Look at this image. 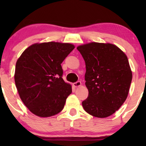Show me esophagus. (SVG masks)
I'll list each match as a JSON object with an SVG mask.
<instances>
[{
    "label": "esophagus",
    "instance_id": "34e87169",
    "mask_svg": "<svg viewBox=\"0 0 146 146\" xmlns=\"http://www.w3.org/2000/svg\"><path fill=\"white\" fill-rule=\"evenodd\" d=\"M81 85H82V83H81V82H80V81H78V82H76L73 84V86L75 88H78Z\"/></svg>",
    "mask_w": 146,
    "mask_h": 146
}]
</instances>
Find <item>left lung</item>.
<instances>
[{
    "mask_svg": "<svg viewBox=\"0 0 146 146\" xmlns=\"http://www.w3.org/2000/svg\"><path fill=\"white\" fill-rule=\"evenodd\" d=\"M86 64V86L88 97L84 110L104 118L112 115L126 100L132 72L125 54L110 43L90 42L77 47Z\"/></svg>",
    "mask_w": 146,
    "mask_h": 146,
    "instance_id": "obj_1",
    "label": "left lung"
}]
</instances>
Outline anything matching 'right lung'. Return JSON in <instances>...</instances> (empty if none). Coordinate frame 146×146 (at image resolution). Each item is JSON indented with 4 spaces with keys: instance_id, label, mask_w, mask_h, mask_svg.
<instances>
[{
    "instance_id": "obj_1",
    "label": "right lung",
    "mask_w": 146,
    "mask_h": 146,
    "mask_svg": "<svg viewBox=\"0 0 146 146\" xmlns=\"http://www.w3.org/2000/svg\"><path fill=\"white\" fill-rule=\"evenodd\" d=\"M74 48L70 43H35L17 60L16 87L24 104L35 115L48 117L62 110L72 86L62 78L61 64Z\"/></svg>"
}]
</instances>
